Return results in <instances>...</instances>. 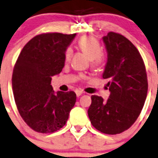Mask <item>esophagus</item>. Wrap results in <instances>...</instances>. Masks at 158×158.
<instances>
[{"label":"esophagus","instance_id":"1","mask_svg":"<svg viewBox=\"0 0 158 158\" xmlns=\"http://www.w3.org/2000/svg\"><path fill=\"white\" fill-rule=\"evenodd\" d=\"M83 91H80V90H76V91H75V94H76L77 97H79L80 95H83Z\"/></svg>","mask_w":158,"mask_h":158}]
</instances>
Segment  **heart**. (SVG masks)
<instances>
[{
  "mask_svg": "<svg viewBox=\"0 0 158 158\" xmlns=\"http://www.w3.org/2000/svg\"><path fill=\"white\" fill-rule=\"evenodd\" d=\"M78 46L83 52L87 54L91 59L93 66H97L101 62L102 49L97 40L94 38L85 36L81 38L78 42ZM72 54L71 48H67L65 51V59L68 61Z\"/></svg>",
  "mask_w": 158,
  "mask_h": 158,
  "instance_id": "obj_1",
  "label": "heart"
}]
</instances>
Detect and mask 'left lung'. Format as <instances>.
I'll return each instance as SVG.
<instances>
[{
	"instance_id": "obj_1",
	"label": "left lung",
	"mask_w": 158,
	"mask_h": 158,
	"mask_svg": "<svg viewBox=\"0 0 158 158\" xmlns=\"http://www.w3.org/2000/svg\"><path fill=\"white\" fill-rule=\"evenodd\" d=\"M102 40L107 51L102 77L108 80L110 95L106 101L91 95L87 113L99 132L117 134L130 128L142 110L148 91L146 71L139 51L125 37L109 32Z\"/></svg>"
}]
</instances>
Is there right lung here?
I'll use <instances>...</instances> for the list:
<instances>
[{"instance_id": "right-lung-1", "label": "right lung", "mask_w": 158, "mask_h": 158, "mask_svg": "<svg viewBox=\"0 0 158 158\" xmlns=\"http://www.w3.org/2000/svg\"><path fill=\"white\" fill-rule=\"evenodd\" d=\"M76 34L37 35L24 46L14 66L12 86L20 115L34 131L56 132L66 124L76 101L74 91L54 92L52 76L65 65V51Z\"/></svg>"}]
</instances>
